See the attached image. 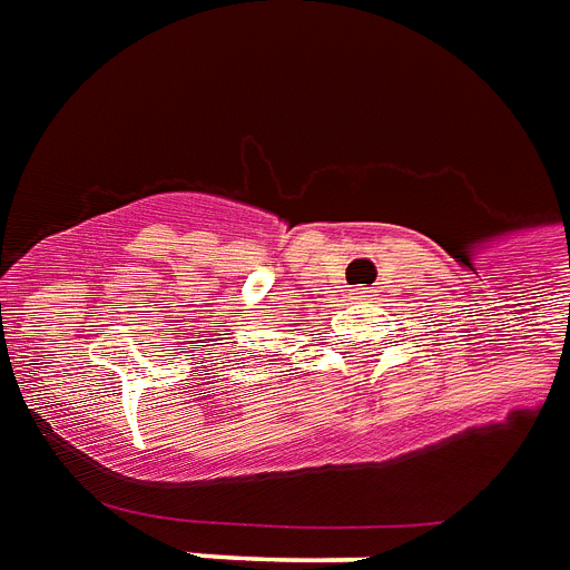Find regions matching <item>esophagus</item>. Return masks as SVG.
Listing matches in <instances>:
<instances>
[{
  "label": "esophagus",
  "instance_id": "esophagus-1",
  "mask_svg": "<svg viewBox=\"0 0 570 570\" xmlns=\"http://www.w3.org/2000/svg\"><path fill=\"white\" fill-rule=\"evenodd\" d=\"M368 296H371V286H356V289L350 293V298H353V302H365Z\"/></svg>",
  "mask_w": 570,
  "mask_h": 570
}]
</instances>
